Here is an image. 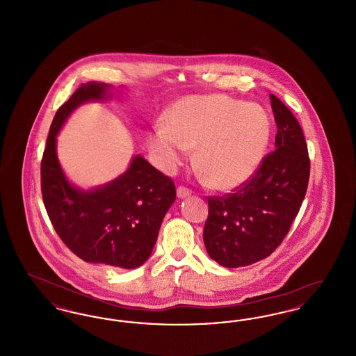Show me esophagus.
<instances>
[{
    "label": "esophagus",
    "mask_w": 356,
    "mask_h": 356,
    "mask_svg": "<svg viewBox=\"0 0 356 356\" xmlns=\"http://www.w3.org/2000/svg\"><path fill=\"white\" fill-rule=\"evenodd\" d=\"M192 193V191L189 188L184 186H180L177 188V197L183 199V197H188Z\"/></svg>",
    "instance_id": "34e87169"
}]
</instances>
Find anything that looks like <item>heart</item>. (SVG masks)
<instances>
[{"label":"heart","mask_w":356,"mask_h":356,"mask_svg":"<svg viewBox=\"0 0 356 356\" xmlns=\"http://www.w3.org/2000/svg\"><path fill=\"white\" fill-rule=\"evenodd\" d=\"M270 135V118L256 104L222 95L189 96L173 104L167 124H153L148 147L157 167L173 172L197 145L196 164L212 186L232 189L254 173Z\"/></svg>","instance_id":"heart-1"}]
</instances>
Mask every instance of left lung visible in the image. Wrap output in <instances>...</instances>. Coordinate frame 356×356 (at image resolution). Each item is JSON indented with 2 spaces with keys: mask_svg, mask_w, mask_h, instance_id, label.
Masks as SVG:
<instances>
[{
  "mask_svg": "<svg viewBox=\"0 0 356 356\" xmlns=\"http://www.w3.org/2000/svg\"><path fill=\"white\" fill-rule=\"evenodd\" d=\"M277 125L275 149L232 193L209 196L204 245L227 268L254 264L282 244L305 200L309 157L299 121L270 95Z\"/></svg>",
  "mask_w": 356,
  "mask_h": 356,
  "instance_id": "8db88e82",
  "label": "left lung"
}]
</instances>
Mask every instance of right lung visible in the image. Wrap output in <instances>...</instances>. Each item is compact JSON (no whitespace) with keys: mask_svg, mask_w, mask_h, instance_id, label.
<instances>
[{"mask_svg":"<svg viewBox=\"0 0 356 356\" xmlns=\"http://www.w3.org/2000/svg\"><path fill=\"white\" fill-rule=\"evenodd\" d=\"M109 85L81 84L51 122L41 160V192L57 235L88 263L136 268L152 254L161 221L176 199L172 179L144 157L106 186L80 191L69 184L56 154V136L74 108L106 99Z\"/></svg>","mask_w":356,"mask_h":356,"instance_id":"1","label":"right lung"}]
</instances>
